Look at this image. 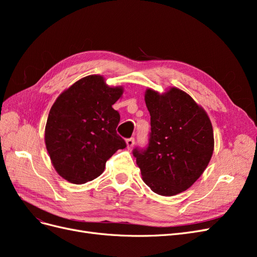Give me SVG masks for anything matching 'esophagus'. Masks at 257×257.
Masks as SVG:
<instances>
[{
    "mask_svg": "<svg viewBox=\"0 0 257 257\" xmlns=\"http://www.w3.org/2000/svg\"><path fill=\"white\" fill-rule=\"evenodd\" d=\"M135 144V138L134 137H131L126 139V146H127V149H132Z\"/></svg>",
    "mask_w": 257,
    "mask_h": 257,
    "instance_id": "obj_1",
    "label": "esophagus"
}]
</instances>
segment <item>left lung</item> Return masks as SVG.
Here are the masks:
<instances>
[{
    "mask_svg": "<svg viewBox=\"0 0 257 257\" xmlns=\"http://www.w3.org/2000/svg\"><path fill=\"white\" fill-rule=\"evenodd\" d=\"M145 100L151 116L149 143L144 149L136 147L133 155L154 193L177 195L208 166L214 147L212 124L203 108L177 88L164 94L148 89Z\"/></svg>",
    "mask_w": 257,
    "mask_h": 257,
    "instance_id": "obj_1",
    "label": "left lung"
}]
</instances>
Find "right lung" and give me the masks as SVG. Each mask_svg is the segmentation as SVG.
I'll list each match as a JSON object with an SVG mask.
<instances>
[{
	"mask_svg": "<svg viewBox=\"0 0 257 257\" xmlns=\"http://www.w3.org/2000/svg\"><path fill=\"white\" fill-rule=\"evenodd\" d=\"M123 93L98 75L75 82L48 114L45 143L53 167L65 180L82 184L102 175L106 162L126 147L116 133L120 114L112 105Z\"/></svg>",
	"mask_w": 257,
	"mask_h": 257,
	"instance_id": "right-lung-1",
	"label": "right lung"
}]
</instances>
